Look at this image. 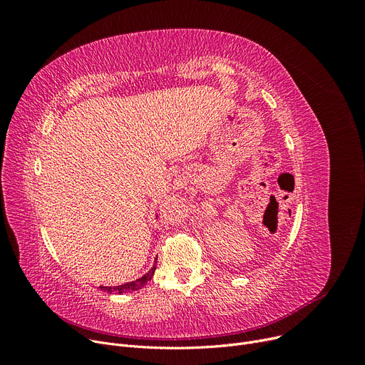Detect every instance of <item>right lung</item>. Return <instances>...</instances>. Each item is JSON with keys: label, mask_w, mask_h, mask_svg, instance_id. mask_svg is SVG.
I'll return each mask as SVG.
<instances>
[{"label": "right lung", "mask_w": 365, "mask_h": 365, "mask_svg": "<svg viewBox=\"0 0 365 365\" xmlns=\"http://www.w3.org/2000/svg\"><path fill=\"white\" fill-rule=\"evenodd\" d=\"M155 264H157V259H155ZM155 264L150 267V271L148 274H145L139 279H134L131 282H127V284H123V285H117V287H103V285H101L99 289L106 292V293H118V294L128 293V292H138V290L142 289V287H145L150 281L153 274H155V269H157Z\"/></svg>", "instance_id": "obj_1"}]
</instances>
